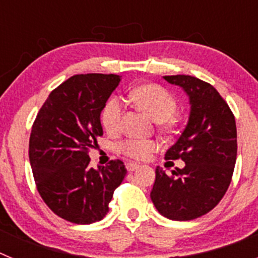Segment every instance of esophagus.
Returning <instances> with one entry per match:
<instances>
[{
    "label": "esophagus",
    "mask_w": 258,
    "mask_h": 258,
    "mask_svg": "<svg viewBox=\"0 0 258 258\" xmlns=\"http://www.w3.org/2000/svg\"><path fill=\"white\" fill-rule=\"evenodd\" d=\"M125 166H126L127 172H134V170H137L138 168H140V165L137 163H126L125 164Z\"/></svg>",
    "instance_id": "1"
}]
</instances>
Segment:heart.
I'll use <instances>...</instances> for the list:
<instances>
[{"label": "heart", "instance_id": "1", "mask_svg": "<svg viewBox=\"0 0 258 258\" xmlns=\"http://www.w3.org/2000/svg\"><path fill=\"white\" fill-rule=\"evenodd\" d=\"M129 98L156 122L169 120L177 109V102L174 97L166 89L156 84H145L137 86L129 93ZM122 111L124 107L118 97H111L106 102L102 109L101 120L102 125L108 133H116L120 131ZM156 149L157 145L154 141L137 140V138H129L118 145V151L134 160L149 159Z\"/></svg>", "mask_w": 258, "mask_h": 258}]
</instances>
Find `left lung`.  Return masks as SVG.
Listing matches in <instances>:
<instances>
[{
    "mask_svg": "<svg viewBox=\"0 0 258 258\" xmlns=\"http://www.w3.org/2000/svg\"><path fill=\"white\" fill-rule=\"evenodd\" d=\"M164 80L190 99L187 125L165 154V159H182L184 168L168 175L157 166L150 197L164 217L190 221L212 211L229 188L238 151L235 117L211 84L187 75Z\"/></svg>",
    "mask_w": 258,
    "mask_h": 258,
    "instance_id": "1",
    "label": "left lung"
}]
</instances>
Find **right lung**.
<instances>
[{
  "label": "right lung",
  "instance_id": "add662e5",
  "mask_svg": "<svg viewBox=\"0 0 258 258\" xmlns=\"http://www.w3.org/2000/svg\"><path fill=\"white\" fill-rule=\"evenodd\" d=\"M121 79L118 75H76L54 89L37 113L29 161L41 198L56 216L74 223L101 221L124 179L121 160L89 168V147L103 136L101 112Z\"/></svg>",
  "mask_w": 258,
  "mask_h": 258
}]
</instances>
